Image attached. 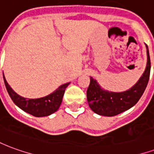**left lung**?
<instances>
[{
    "label": "left lung",
    "mask_w": 154,
    "mask_h": 154,
    "mask_svg": "<svg viewBox=\"0 0 154 154\" xmlns=\"http://www.w3.org/2000/svg\"><path fill=\"white\" fill-rule=\"evenodd\" d=\"M147 65L143 73L129 90L122 92H113L101 88L97 80L90 77V85L87 91L88 105L92 111L103 116H115L129 110L135 105L144 92L150 75V57L148 46Z\"/></svg>",
    "instance_id": "left-lung-1"
}]
</instances>
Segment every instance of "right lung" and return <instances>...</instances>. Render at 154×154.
<instances>
[{"instance_id":"obj_1","label":"right lung","mask_w":154,"mask_h":154,"mask_svg":"<svg viewBox=\"0 0 154 154\" xmlns=\"http://www.w3.org/2000/svg\"><path fill=\"white\" fill-rule=\"evenodd\" d=\"M3 78L5 82L6 90L8 91L10 97L13 102L21 110L30 114L35 117H44L52 115L56 112L60 106L65 90L70 82L62 85L55 90L53 93L48 95L46 97L37 98V99H27L20 97L12 89L8 82L5 80L3 73Z\"/></svg>"}]
</instances>
